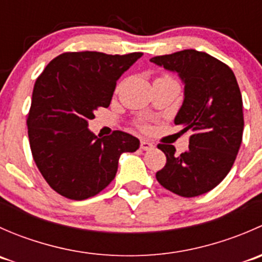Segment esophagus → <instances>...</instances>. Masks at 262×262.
Segmentation results:
<instances>
[{
  "label": "esophagus",
  "instance_id": "34e87169",
  "mask_svg": "<svg viewBox=\"0 0 262 262\" xmlns=\"http://www.w3.org/2000/svg\"><path fill=\"white\" fill-rule=\"evenodd\" d=\"M153 147H155V146H153L150 142L146 141V139H141V148L143 150H149V149H152Z\"/></svg>",
  "mask_w": 262,
  "mask_h": 262
}]
</instances>
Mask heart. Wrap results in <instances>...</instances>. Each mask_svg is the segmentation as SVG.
I'll use <instances>...</instances> for the list:
<instances>
[{"mask_svg": "<svg viewBox=\"0 0 262 262\" xmlns=\"http://www.w3.org/2000/svg\"><path fill=\"white\" fill-rule=\"evenodd\" d=\"M138 126H139V128H141V129H143V130H147V129L149 128V126H148L147 124L142 123V121H141V123H138Z\"/></svg>", "mask_w": 262, "mask_h": 262, "instance_id": "heart-1", "label": "heart"}]
</instances>
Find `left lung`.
Instances as JSON below:
<instances>
[{
  "mask_svg": "<svg viewBox=\"0 0 262 262\" xmlns=\"http://www.w3.org/2000/svg\"><path fill=\"white\" fill-rule=\"evenodd\" d=\"M150 62L180 76L185 97L175 124L191 132L189 149L180 156L171 144H158L166 165L156 179L180 196L205 194L228 175L242 143L244 104L236 76L226 63L195 49L158 55Z\"/></svg>",
  "mask_w": 262,
  "mask_h": 262,
  "instance_id": "left-lung-1",
  "label": "left lung"
}]
</instances>
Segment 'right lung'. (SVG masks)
Wrapping results in <instances>:
<instances>
[{
    "label": "right lung",
    "instance_id": "obj_1",
    "mask_svg": "<svg viewBox=\"0 0 262 262\" xmlns=\"http://www.w3.org/2000/svg\"><path fill=\"white\" fill-rule=\"evenodd\" d=\"M142 54L62 53L36 78L26 120L30 149L43 178L62 196L99 194L114 180L121 153L139 148L125 132L99 138L87 126L99 107L109 106L116 81Z\"/></svg>",
    "mask_w": 262,
    "mask_h": 262
}]
</instances>
